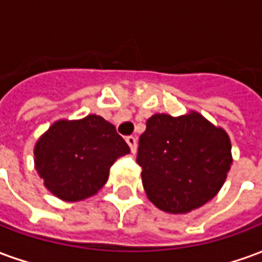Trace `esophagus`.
Listing matches in <instances>:
<instances>
[{"instance_id":"obj_1","label":"esophagus","mask_w":262,"mask_h":262,"mask_svg":"<svg viewBox=\"0 0 262 262\" xmlns=\"http://www.w3.org/2000/svg\"><path fill=\"white\" fill-rule=\"evenodd\" d=\"M126 143L129 144V147H130L132 153H136L137 150V140L135 136H127L126 137Z\"/></svg>"}]
</instances>
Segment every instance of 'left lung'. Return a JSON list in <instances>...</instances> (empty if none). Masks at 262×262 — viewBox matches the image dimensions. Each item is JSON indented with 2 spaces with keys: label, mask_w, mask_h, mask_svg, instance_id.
Masks as SVG:
<instances>
[{
  "label": "left lung",
  "mask_w": 262,
  "mask_h": 262,
  "mask_svg": "<svg viewBox=\"0 0 262 262\" xmlns=\"http://www.w3.org/2000/svg\"><path fill=\"white\" fill-rule=\"evenodd\" d=\"M231 163L229 135L195 111L153 115L139 139L144 191L167 213H188L216 196Z\"/></svg>",
  "instance_id": "obj_1"
}]
</instances>
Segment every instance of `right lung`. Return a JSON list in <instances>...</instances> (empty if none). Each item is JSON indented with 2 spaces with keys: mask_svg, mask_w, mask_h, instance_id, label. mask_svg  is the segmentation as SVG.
Wrapping results in <instances>:
<instances>
[{
  "mask_svg": "<svg viewBox=\"0 0 262 262\" xmlns=\"http://www.w3.org/2000/svg\"><path fill=\"white\" fill-rule=\"evenodd\" d=\"M130 153L116 127L102 116L57 120L35 144V168L54 196L77 202L97 193L116 160Z\"/></svg>",
  "mask_w": 262,
  "mask_h": 262,
  "instance_id": "add662e5",
  "label": "right lung"
}]
</instances>
